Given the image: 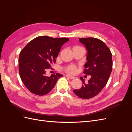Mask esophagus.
<instances>
[{
	"instance_id": "34e87169",
	"label": "esophagus",
	"mask_w": 132,
	"mask_h": 132,
	"mask_svg": "<svg viewBox=\"0 0 132 132\" xmlns=\"http://www.w3.org/2000/svg\"><path fill=\"white\" fill-rule=\"evenodd\" d=\"M65 76H66V77L69 78L70 79H74V78H75V77H74V76L70 75H69V74H67Z\"/></svg>"
}]
</instances>
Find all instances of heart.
<instances>
[{"mask_svg":"<svg viewBox=\"0 0 132 132\" xmlns=\"http://www.w3.org/2000/svg\"><path fill=\"white\" fill-rule=\"evenodd\" d=\"M66 71L69 73H73L75 72L76 71V67L74 65H71L70 67H68L66 68Z\"/></svg>","mask_w":132,"mask_h":132,"instance_id":"1","label":"heart"}]
</instances>
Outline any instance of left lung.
<instances>
[{
	"label": "left lung",
	"instance_id": "left-lung-1",
	"mask_svg": "<svg viewBox=\"0 0 132 132\" xmlns=\"http://www.w3.org/2000/svg\"><path fill=\"white\" fill-rule=\"evenodd\" d=\"M79 41L87 51L84 73L91 75V78L87 84L82 77L80 78L83 85L73 92L79 97L88 99L96 96L106 86L112 69V58L109 47L100 39L81 38H79Z\"/></svg>",
	"mask_w": 132,
	"mask_h": 132
}]
</instances>
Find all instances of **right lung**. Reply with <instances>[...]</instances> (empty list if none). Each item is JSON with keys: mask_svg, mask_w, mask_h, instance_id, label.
<instances>
[{"mask_svg": "<svg viewBox=\"0 0 132 132\" xmlns=\"http://www.w3.org/2000/svg\"><path fill=\"white\" fill-rule=\"evenodd\" d=\"M69 40L64 37L38 36L28 43L20 52V76L23 84L32 93L39 96L49 93L58 80L63 77L58 73L47 77L46 70L55 63L61 47Z\"/></svg>", "mask_w": 132, "mask_h": 132, "instance_id": "obj_1", "label": "right lung"}]
</instances>
